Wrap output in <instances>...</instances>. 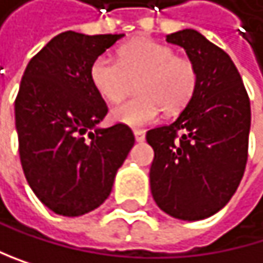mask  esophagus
Instances as JSON below:
<instances>
[{
	"mask_svg": "<svg viewBox=\"0 0 263 263\" xmlns=\"http://www.w3.org/2000/svg\"><path fill=\"white\" fill-rule=\"evenodd\" d=\"M133 135H135L136 142H142V141H144V138H146V133H144L142 130H135V132H133Z\"/></svg>",
	"mask_w": 263,
	"mask_h": 263,
	"instance_id": "34e87169",
	"label": "esophagus"
}]
</instances>
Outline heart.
Wrapping results in <instances>:
<instances>
[{"instance_id": "b5f03b06", "label": "heart", "mask_w": 263, "mask_h": 263, "mask_svg": "<svg viewBox=\"0 0 263 263\" xmlns=\"http://www.w3.org/2000/svg\"><path fill=\"white\" fill-rule=\"evenodd\" d=\"M89 77L99 96L109 103L128 96L136 81L138 94L111 111L112 121L130 127L154 122L161 109L166 114L180 112L198 86V70L190 59L176 56L169 45L146 37L124 44L117 61L99 56Z\"/></svg>"}]
</instances>
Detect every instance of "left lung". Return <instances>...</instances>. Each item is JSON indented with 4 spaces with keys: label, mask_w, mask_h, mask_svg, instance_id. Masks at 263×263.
Returning a JSON list of instances; mask_svg holds the SVG:
<instances>
[{
    "label": "left lung",
    "mask_w": 263,
    "mask_h": 263,
    "mask_svg": "<svg viewBox=\"0 0 263 263\" xmlns=\"http://www.w3.org/2000/svg\"><path fill=\"white\" fill-rule=\"evenodd\" d=\"M198 70V86L177 119L147 132L154 149L151 191L157 205L183 221L205 219L237 191L248 158L251 106L231 56L198 32L166 35Z\"/></svg>",
    "instance_id": "1"
}]
</instances>
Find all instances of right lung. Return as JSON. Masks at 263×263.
Returning a JSON list of instances; mask_svg holds the SVG:
<instances>
[{
    "label": "right lung",
    "instance_id": "obj_1",
    "mask_svg": "<svg viewBox=\"0 0 263 263\" xmlns=\"http://www.w3.org/2000/svg\"><path fill=\"white\" fill-rule=\"evenodd\" d=\"M124 35L61 32L23 73L15 100L20 161L39 201L58 215L100 207L135 144L124 124L99 127L108 108L89 77L92 62Z\"/></svg>",
    "mask_w": 263,
    "mask_h": 263
}]
</instances>
